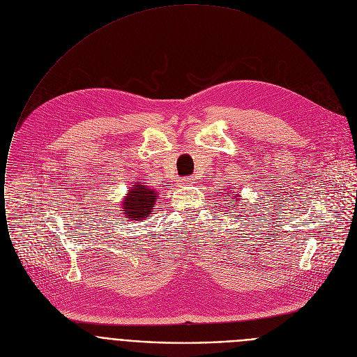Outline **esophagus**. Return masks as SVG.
Here are the masks:
<instances>
[{
    "label": "esophagus",
    "instance_id": "esophagus-1",
    "mask_svg": "<svg viewBox=\"0 0 357 357\" xmlns=\"http://www.w3.org/2000/svg\"><path fill=\"white\" fill-rule=\"evenodd\" d=\"M194 181H195L194 177H183V178H178V185H180V187L191 185Z\"/></svg>",
    "mask_w": 357,
    "mask_h": 357
}]
</instances>
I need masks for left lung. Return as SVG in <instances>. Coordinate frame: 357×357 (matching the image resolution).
<instances>
[{"mask_svg": "<svg viewBox=\"0 0 357 357\" xmlns=\"http://www.w3.org/2000/svg\"><path fill=\"white\" fill-rule=\"evenodd\" d=\"M228 194L231 195V201H232L234 204H236V205H238V201H239V194H234V191H229ZM231 208H234V205H231Z\"/></svg>", "mask_w": 357, "mask_h": 357, "instance_id": "left-lung-1", "label": "left lung"}]
</instances>
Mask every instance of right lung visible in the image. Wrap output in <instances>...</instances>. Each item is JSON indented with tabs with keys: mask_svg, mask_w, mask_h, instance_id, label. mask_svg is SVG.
Listing matches in <instances>:
<instances>
[{
	"mask_svg": "<svg viewBox=\"0 0 357 357\" xmlns=\"http://www.w3.org/2000/svg\"><path fill=\"white\" fill-rule=\"evenodd\" d=\"M158 198L159 191L156 188L137 181L126 191L119 204V211H122V217L128 218V221L144 222L151 217Z\"/></svg>",
	"mask_w": 357,
	"mask_h": 357,
	"instance_id": "add662e5",
	"label": "right lung"
}]
</instances>
